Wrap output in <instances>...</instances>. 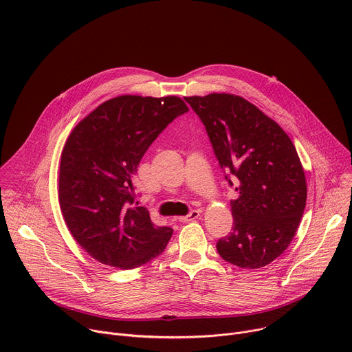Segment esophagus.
I'll return each instance as SVG.
<instances>
[{
  "mask_svg": "<svg viewBox=\"0 0 352 352\" xmlns=\"http://www.w3.org/2000/svg\"><path fill=\"white\" fill-rule=\"evenodd\" d=\"M200 217V212L199 210H192L188 216H181V217H177L178 221H182V223H188V221H192V220H196Z\"/></svg>",
  "mask_w": 352,
  "mask_h": 352,
  "instance_id": "34e87169",
  "label": "esophagus"
}]
</instances>
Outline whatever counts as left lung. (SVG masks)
Segmentation results:
<instances>
[{
    "instance_id": "left-lung-1",
    "label": "left lung",
    "mask_w": 352,
    "mask_h": 352,
    "mask_svg": "<svg viewBox=\"0 0 352 352\" xmlns=\"http://www.w3.org/2000/svg\"><path fill=\"white\" fill-rule=\"evenodd\" d=\"M185 100L205 124L226 179L238 192L231 200L232 231L217 242V252L242 269L267 266L291 243L307 205V178L295 146L241 96Z\"/></svg>"
}]
</instances>
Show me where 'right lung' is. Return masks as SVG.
Returning a JSON list of instances; mask_svg holds the SVG:
<instances>
[{
    "label": "right lung",
    "mask_w": 352,
    "mask_h": 352,
    "mask_svg": "<svg viewBox=\"0 0 352 352\" xmlns=\"http://www.w3.org/2000/svg\"><path fill=\"white\" fill-rule=\"evenodd\" d=\"M189 109L177 96L124 94L100 104L68 136L58 200L75 241L102 265L135 269L166 249L173 228L157 227L131 178L159 133Z\"/></svg>",
    "instance_id": "add662e5"
}]
</instances>
